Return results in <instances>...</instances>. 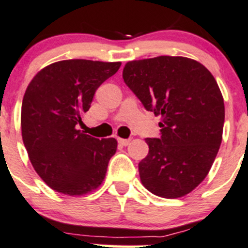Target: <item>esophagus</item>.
<instances>
[{
    "label": "esophagus",
    "mask_w": 248,
    "mask_h": 248,
    "mask_svg": "<svg viewBox=\"0 0 248 248\" xmlns=\"http://www.w3.org/2000/svg\"><path fill=\"white\" fill-rule=\"evenodd\" d=\"M118 142H119V144H122V146H127V144L130 143V140L129 139H118Z\"/></svg>",
    "instance_id": "34e87169"
}]
</instances>
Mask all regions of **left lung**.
I'll use <instances>...</instances> for the list:
<instances>
[{"mask_svg": "<svg viewBox=\"0 0 248 248\" xmlns=\"http://www.w3.org/2000/svg\"><path fill=\"white\" fill-rule=\"evenodd\" d=\"M123 79L161 118V136L146 139L142 185L166 199L185 197L206 177L222 142L224 101L215 77L193 59L163 55L126 62Z\"/></svg>", "mask_w": 248, "mask_h": 248, "instance_id": "1", "label": "left lung"}]
</instances>
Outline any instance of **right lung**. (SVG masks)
<instances>
[{
  "mask_svg": "<svg viewBox=\"0 0 248 248\" xmlns=\"http://www.w3.org/2000/svg\"><path fill=\"white\" fill-rule=\"evenodd\" d=\"M122 62L62 60L42 68L21 105V136L38 176L61 194L84 195L100 187L117 140L78 130L97 88Z\"/></svg>",
  "mask_w": 248,
  "mask_h": 248,
  "instance_id": "1",
  "label": "right lung"
}]
</instances>
